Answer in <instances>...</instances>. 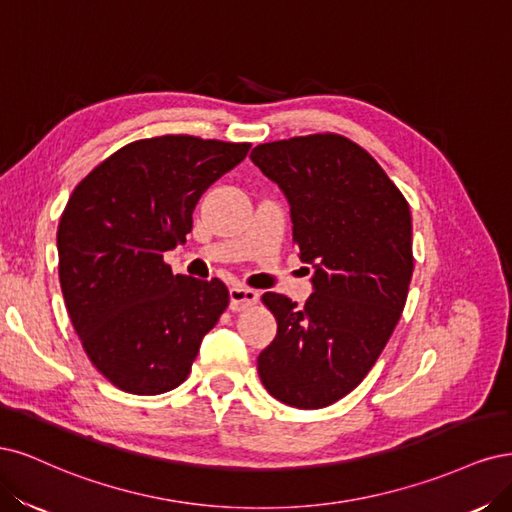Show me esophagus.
<instances>
[{"label": "esophagus", "mask_w": 512, "mask_h": 512, "mask_svg": "<svg viewBox=\"0 0 512 512\" xmlns=\"http://www.w3.org/2000/svg\"><path fill=\"white\" fill-rule=\"evenodd\" d=\"M257 300H259V293L255 289L242 287V285H236L229 289V308H232L234 312L251 308L253 304H257Z\"/></svg>", "instance_id": "34e87169"}]
</instances>
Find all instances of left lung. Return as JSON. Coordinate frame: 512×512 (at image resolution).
I'll return each instance as SVG.
<instances>
[{
    "mask_svg": "<svg viewBox=\"0 0 512 512\" xmlns=\"http://www.w3.org/2000/svg\"><path fill=\"white\" fill-rule=\"evenodd\" d=\"M251 159L287 195L293 244L315 263L304 306L261 295L278 332L257 357L259 378L287 406L323 408L364 381L402 317L410 208L366 148L332 131L259 144Z\"/></svg>",
    "mask_w": 512,
    "mask_h": 512,
    "instance_id": "8db88e82",
    "label": "left lung"
}]
</instances>
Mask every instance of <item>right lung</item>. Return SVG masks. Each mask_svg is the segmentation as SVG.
I'll return each mask as SVG.
<instances>
[{"mask_svg": "<svg viewBox=\"0 0 512 512\" xmlns=\"http://www.w3.org/2000/svg\"><path fill=\"white\" fill-rule=\"evenodd\" d=\"M249 142L168 134L129 142L80 180L57 229L65 308L91 364L127 393L187 381L202 338L229 306L223 280L172 274L202 193Z\"/></svg>", "mask_w": 512, "mask_h": 512, "instance_id": "1", "label": "right lung"}]
</instances>
